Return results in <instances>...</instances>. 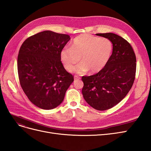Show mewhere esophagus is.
Wrapping results in <instances>:
<instances>
[{
	"mask_svg": "<svg viewBox=\"0 0 151 151\" xmlns=\"http://www.w3.org/2000/svg\"><path fill=\"white\" fill-rule=\"evenodd\" d=\"M79 79H80V77H78L77 76H74V80H75V81L79 80Z\"/></svg>",
	"mask_w": 151,
	"mask_h": 151,
	"instance_id": "34e87169",
	"label": "esophagus"
}]
</instances>
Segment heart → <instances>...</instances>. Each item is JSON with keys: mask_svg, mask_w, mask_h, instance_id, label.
Returning a JSON list of instances; mask_svg holds the SVG:
<instances>
[{"mask_svg": "<svg viewBox=\"0 0 151 151\" xmlns=\"http://www.w3.org/2000/svg\"><path fill=\"white\" fill-rule=\"evenodd\" d=\"M113 45L106 38H98L84 34L76 37L70 48H65L61 52V60L68 71L80 60L83 62L72 70L79 74L88 70L96 73L101 70L110 58Z\"/></svg>", "mask_w": 151, "mask_h": 151, "instance_id": "1", "label": "heart"}]
</instances>
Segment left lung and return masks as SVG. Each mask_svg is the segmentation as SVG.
<instances>
[{
	"instance_id": "8db88e82",
	"label": "left lung",
	"mask_w": 151,
	"mask_h": 151,
	"mask_svg": "<svg viewBox=\"0 0 151 151\" xmlns=\"http://www.w3.org/2000/svg\"><path fill=\"white\" fill-rule=\"evenodd\" d=\"M96 35L110 40L113 52L101 70L93 76L82 77V93L91 107L103 111L119 103L132 88L135 76L136 57L130 44L121 36L112 33Z\"/></svg>"
}]
</instances>
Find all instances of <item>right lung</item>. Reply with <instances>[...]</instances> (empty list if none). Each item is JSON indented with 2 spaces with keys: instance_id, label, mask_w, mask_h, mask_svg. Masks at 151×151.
<instances>
[{
  "instance_id": "obj_1",
  "label": "right lung",
  "mask_w": 151,
  "mask_h": 151,
  "mask_svg": "<svg viewBox=\"0 0 151 151\" xmlns=\"http://www.w3.org/2000/svg\"><path fill=\"white\" fill-rule=\"evenodd\" d=\"M70 36L44 31L27 38L17 57L21 88L29 101L43 109H52L63 101L74 77L65 69L61 52Z\"/></svg>"
}]
</instances>
